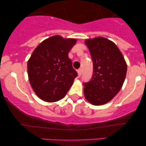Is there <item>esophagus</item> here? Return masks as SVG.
<instances>
[{
	"label": "esophagus",
	"instance_id": "34e87169",
	"mask_svg": "<svg viewBox=\"0 0 146 146\" xmlns=\"http://www.w3.org/2000/svg\"><path fill=\"white\" fill-rule=\"evenodd\" d=\"M78 76H81V73H82V69L81 68H79L78 70Z\"/></svg>",
	"mask_w": 146,
	"mask_h": 146
}]
</instances>
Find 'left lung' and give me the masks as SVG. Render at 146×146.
Instances as JSON below:
<instances>
[{
	"instance_id": "left-lung-1",
	"label": "left lung",
	"mask_w": 146,
	"mask_h": 146,
	"mask_svg": "<svg viewBox=\"0 0 146 146\" xmlns=\"http://www.w3.org/2000/svg\"><path fill=\"white\" fill-rule=\"evenodd\" d=\"M93 61L91 81L84 83V96L94 105H102L114 98L125 81L127 64L114 42L98 36L85 41Z\"/></svg>"
}]
</instances>
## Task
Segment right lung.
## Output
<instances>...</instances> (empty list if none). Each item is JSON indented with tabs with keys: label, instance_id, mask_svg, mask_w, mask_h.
Segmentation results:
<instances>
[{
	"label": "right lung",
	"instance_id": "right-lung-1",
	"mask_svg": "<svg viewBox=\"0 0 146 146\" xmlns=\"http://www.w3.org/2000/svg\"><path fill=\"white\" fill-rule=\"evenodd\" d=\"M75 39L59 35L45 39L34 50L27 63L29 80L34 92L42 100L62 99L73 85L78 73L68 58Z\"/></svg>",
	"mask_w": 146,
	"mask_h": 146
}]
</instances>
